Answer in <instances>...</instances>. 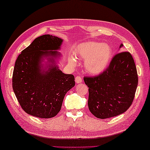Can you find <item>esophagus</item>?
<instances>
[{
  "instance_id": "1",
  "label": "esophagus",
  "mask_w": 150,
  "mask_h": 150,
  "mask_svg": "<svg viewBox=\"0 0 150 150\" xmlns=\"http://www.w3.org/2000/svg\"><path fill=\"white\" fill-rule=\"evenodd\" d=\"M75 82H76L77 83H81L82 82V78L80 76H77L75 78Z\"/></svg>"
}]
</instances>
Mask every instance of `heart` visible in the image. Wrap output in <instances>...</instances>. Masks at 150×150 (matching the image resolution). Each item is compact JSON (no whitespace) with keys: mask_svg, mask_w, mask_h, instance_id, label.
Masks as SVG:
<instances>
[{"mask_svg":"<svg viewBox=\"0 0 150 150\" xmlns=\"http://www.w3.org/2000/svg\"><path fill=\"white\" fill-rule=\"evenodd\" d=\"M76 53L80 59H84V67L91 74L103 72L108 66L112 56V49L108 44L99 42H88L78 46ZM70 62L74 64V58L71 57Z\"/></svg>","mask_w":150,"mask_h":150,"instance_id":"heart-1","label":"heart"}]
</instances>
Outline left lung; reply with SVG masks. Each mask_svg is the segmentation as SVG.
Segmentation results:
<instances>
[{
	"label": "left lung",
	"mask_w": 150,
	"mask_h": 150,
	"mask_svg": "<svg viewBox=\"0 0 150 150\" xmlns=\"http://www.w3.org/2000/svg\"><path fill=\"white\" fill-rule=\"evenodd\" d=\"M83 80L89 88V109L97 118L105 119L122 114L131 106L138 77L132 56L123 51L115 55L100 74L85 76Z\"/></svg>",
	"instance_id": "1"
}]
</instances>
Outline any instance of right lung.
<instances>
[{
  "mask_svg": "<svg viewBox=\"0 0 150 150\" xmlns=\"http://www.w3.org/2000/svg\"><path fill=\"white\" fill-rule=\"evenodd\" d=\"M62 40L50 35L39 36L23 50L16 60L12 88L22 109L32 116L49 119L61 109L64 96L75 86L74 76L65 74L57 66L43 72L41 59L56 57ZM51 59L50 60L51 61Z\"/></svg>",
  "mask_w": 150,
  "mask_h": 150,
  "instance_id": "obj_1",
  "label": "right lung"
}]
</instances>
